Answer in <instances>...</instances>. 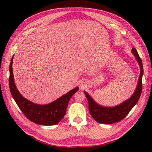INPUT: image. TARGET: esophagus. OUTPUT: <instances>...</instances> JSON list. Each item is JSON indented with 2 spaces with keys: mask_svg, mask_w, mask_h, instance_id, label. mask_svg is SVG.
<instances>
[{
  "mask_svg": "<svg viewBox=\"0 0 152 152\" xmlns=\"http://www.w3.org/2000/svg\"><path fill=\"white\" fill-rule=\"evenodd\" d=\"M84 86H85V84H83V83L80 84V89L84 88Z\"/></svg>",
  "mask_w": 152,
  "mask_h": 152,
  "instance_id": "34e87169",
  "label": "esophagus"
}]
</instances>
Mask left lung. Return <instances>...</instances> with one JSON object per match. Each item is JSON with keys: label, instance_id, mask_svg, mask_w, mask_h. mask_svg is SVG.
Segmentation results:
<instances>
[{"label": "left lung", "instance_id": "obj_1", "mask_svg": "<svg viewBox=\"0 0 152 152\" xmlns=\"http://www.w3.org/2000/svg\"><path fill=\"white\" fill-rule=\"evenodd\" d=\"M131 52L134 55L140 67V74L136 90L128 99L115 107H104L96 103L91 96L84 91L88 101L89 110L91 115L94 120L101 124H112L122 121L129 113L131 109L138 102L142 91V77L143 75V66L136 49L132 48Z\"/></svg>", "mask_w": 152, "mask_h": 152}]
</instances>
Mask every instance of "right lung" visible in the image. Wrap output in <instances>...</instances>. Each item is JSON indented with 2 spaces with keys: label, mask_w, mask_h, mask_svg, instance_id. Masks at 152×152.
Segmentation results:
<instances>
[{
  "label": "right lung",
  "mask_w": 152,
  "mask_h": 152,
  "mask_svg": "<svg viewBox=\"0 0 152 152\" xmlns=\"http://www.w3.org/2000/svg\"><path fill=\"white\" fill-rule=\"evenodd\" d=\"M13 58L14 56L12 57L10 65V75L9 79L10 89L13 99L25 117L30 121L43 126L56 125L65 116L69 101L79 90V87H75L66 94L48 104H39L32 102L24 98L17 89L12 72Z\"/></svg>",
  "instance_id": "add662e5"
}]
</instances>
